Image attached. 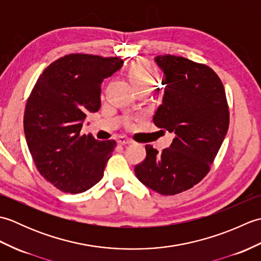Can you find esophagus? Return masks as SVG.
I'll return each mask as SVG.
<instances>
[{
	"label": "esophagus",
	"instance_id": "obj_1",
	"mask_svg": "<svg viewBox=\"0 0 261 261\" xmlns=\"http://www.w3.org/2000/svg\"><path fill=\"white\" fill-rule=\"evenodd\" d=\"M116 141H118V143H119V145H121V146L129 145V143L132 142L131 139H129V138H126L124 136H120V137L116 138Z\"/></svg>",
	"mask_w": 261,
	"mask_h": 261
}]
</instances>
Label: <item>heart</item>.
<instances>
[{
  "label": "heart",
  "instance_id": "heart-1",
  "mask_svg": "<svg viewBox=\"0 0 261 261\" xmlns=\"http://www.w3.org/2000/svg\"><path fill=\"white\" fill-rule=\"evenodd\" d=\"M127 76L137 91L151 90L156 84V73L147 60L139 59L132 63L127 69Z\"/></svg>",
  "mask_w": 261,
  "mask_h": 261
}]
</instances>
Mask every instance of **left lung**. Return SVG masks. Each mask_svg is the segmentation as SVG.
<instances>
[{
	"label": "left lung",
	"instance_id": "left-lung-1",
	"mask_svg": "<svg viewBox=\"0 0 261 261\" xmlns=\"http://www.w3.org/2000/svg\"><path fill=\"white\" fill-rule=\"evenodd\" d=\"M154 60L164 71L165 93L152 120L175 138L160 152L146 145V158L135 173L154 192L176 195L207 175L229 129V105L222 82L208 66L174 55Z\"/></svg>",
	"mask_w": 261,
	"mask_h": 261
}]
</instances>
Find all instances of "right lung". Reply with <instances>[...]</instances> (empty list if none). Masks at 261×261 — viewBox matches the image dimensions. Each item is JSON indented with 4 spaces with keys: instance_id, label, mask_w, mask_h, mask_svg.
<instances>
[{
    "instance_id": "1",
    "label": "right lung",
    "mask_w": 261,
    "mask_h": 261,
    "mask_svg": "<svg viewBox=\"0 0 261 261\" xmlns=\"http://www.w3.org/2000/svg\"><path fill=\"white\" fill-rule=\"evenodd\" d=\"M119 57L69 54L39 76L27 99L23 127L36 167L65 193H83L101 180L115 140L82 135L87 112L101 108V84L121 68Z\"/></svg>"
}]
</instances>
